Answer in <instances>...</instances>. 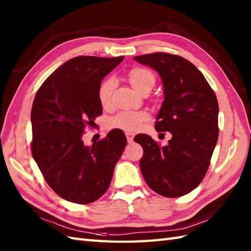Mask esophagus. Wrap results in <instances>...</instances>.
<instances>
[{
    "instance_id": "esophagus-1",
    "label": "esophagus",
    "mask_w": 251,
    "mask_h": 251,
    "mask_svg": "<svg viewBox=\"0 0 251 251\" xmlns=\"http://www.w3.org/2000/svg\"><path fill=\"white\" fill-rule=\"evenodd\" d=\"M126 137L128 142H132V140H134V135H132L131 132H126Z\"/></svg>"
}]
</instances>
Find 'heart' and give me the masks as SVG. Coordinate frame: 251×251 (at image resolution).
I'll list each match as a JSON object with an SVG mask.
<instances>
[{"label": "heart", "instance_id": "1", "mask_svg": "<svg viewBox=\"0 0 251 251\" xmlns=\"http://www.w3.org/2000/svg\"><path fill=\"white\" fill-rule=\"evenodd\" d=\"M130 85L138 92L142 93L147 88H152L155 83V75L150 69L145 67H135L127 73ZM115 87V79L109 77L101 83L98 92V97L101 105L104 109L112 106V94ZM150 114L148 111H125L121 112L110 121V126L126 131L134 132L140 128L142 123L149 120Z\"/></svg>", "mask_w": 251, "mask_h": 251}]
</instances>
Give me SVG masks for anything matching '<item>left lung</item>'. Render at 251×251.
I'll return each instance as SVG.
<instances>
[{
  "mask_svg": "<svg viewBox=\"0 0 251 251\" xmlns=\"http://www.w3.org/2000/svg\"><path fill=\"white\" fill-rule=\"evenodd\" d=\"M134 59L161 76L164 101L155 129L173 135L165 147L148 135L135 137L143 149L142 176L159 195L183 196L204 179L217 145L219 105L216 94L199 69L182 57L154 52Z\"/></svg>",
  "mask_w": 251,
  "mask_h": 251,
  "instance_id": "left-lung-1",
  "label": "left lung"
}]
</instances>
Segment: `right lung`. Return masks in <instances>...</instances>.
Segmentation results:
<instances>
[{
	"mask_svg": "<svg viewBox=\"0 0 251 251\" xmlns=\"http://www.w3.org/2000/svg\"><path fill=\"white\" fill-rule=\"evenodd\" d=\"M124 56H78L51 73L37 90L31 110L32 156L46 182L63 200L89 204L108 190L126 147L121 129L86 147L83 134L102 114V78Z\"/></svg>",
	"mask_w": 251,
	"mask_h": 251,
	"instance_id": "add662e5",
	"label": "right lung"
}]
</instances>
